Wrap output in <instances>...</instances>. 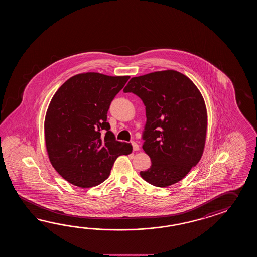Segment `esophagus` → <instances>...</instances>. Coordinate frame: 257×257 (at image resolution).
<instances>
[{"label": "esophagus", "instance_id": "esophagus-1", "mask_svg": "<svg viewBox=\"0 0 257 257\" xmlns=\"http://www.w3.org/2000/svg\"><path fill=\"white\" fill-rule=\"evenodd\" d=\"M132 148H133V151H139L140 150V146L137 144L136 142H132Z\"/></svg>", "mask_w": 257, "mask_h": 257}]
</instances>
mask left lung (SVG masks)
Listing matches in <instances>:
<instances>
[{"label":"left lung","instance_id":"obj_1","mask_svg":"<svg viewBox=\"0 0 257 257\" xmlns=\"http://www.w3.org/2000/svg\"><path fill=\"white\" fill-rule=\"evenodd\" d=\"M123 91L138 95L146 109L142 149L152 165L141 176L158 187L182 180L205 148L208 115L202 94L188 77L173 70L133 77Z\"/></svg>","mask_w":257,"mask_h":257}]
</instances>
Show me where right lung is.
Returning <instances> with one entry per match:
<instances>
[{
    "label": "right lung",
    "instance_id": "add662e5",
    "mask_svg": "<svg viewBox=\"0 0 257 257\" xmlns=\"http://www.w3.org/2000/svg\"><path fill=\"white\" fill-rule=\"evenodd\" d=\"M128 79L77 74L51 99L44 123L46 148L55 170L72 185L98 186L108 178L116 158L132 152L131 143L115 140L106 122L111 102Z\"/></svg>",
    "mask_w": 257,
    "mask_h": 257
}]
</instances>
